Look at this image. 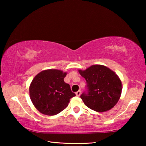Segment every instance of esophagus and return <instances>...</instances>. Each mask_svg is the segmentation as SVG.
Segmentation results:
<instances>
[{
    "mask_svg": "<svg viewBox=\"0 0 146 146\" xmlns=\"http://www.w3.org/2000/svg\"><path fill=\"white\" fill-rule=\"evenodd\" d=\"M80 94H81V91L80 90L78 91H76V95L78 96V97H79V96L80 95Z\"/></svg>",
    "mask_w": 146,
    "mask_h": 146,
    "instance_id": "esophagus-1",
    "label": "esophagus"
}]
</instances>
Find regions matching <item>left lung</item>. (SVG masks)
I'll list each match as a JSON object with an SVG mask.
<instances>
[{"mask_svg": "<svg viewBox=\"0 0 146 146\" xmlns=\"http://www.w3.org/2000/svg\"><path fill=\"white\" fill-rule=\"evenodd\" d=\"M86 80V91L80 95L84 104L97 112L110 110L118 102L122 82L114 71L102 65H93L79 70Z\"/></svg>", "mask_w": 146, "mask_h": 146, "instance_id": "obj_1", "label": "left lung"}]
</instances>
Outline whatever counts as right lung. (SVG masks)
<instances>
[{
  "instance_id": "obj_1",
  "label": "right lung",
  "mask_w": 146,
  "mask_h": 146,
  "mask_svg": "<svg viewBox=\"0 0 146 146\" xmlns=\"http://www.w3.org/2000/svg\"><path fill=\"white\" fill-rule=\"evenodd\" d=\"M66 73L48 70L37 74L29 86V95L35 107L42 114L55 115L67 108L75 94L64 81Z\"/></svg>"
}]
</instances>
